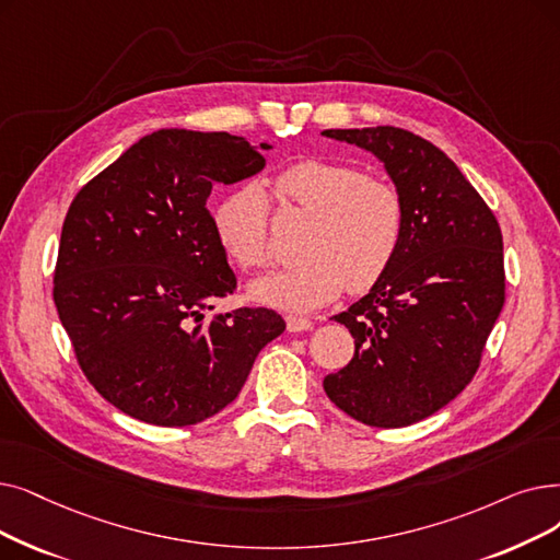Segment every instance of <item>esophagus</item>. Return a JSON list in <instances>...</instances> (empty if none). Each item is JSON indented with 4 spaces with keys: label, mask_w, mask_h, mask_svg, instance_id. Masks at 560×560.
Returning <instances> with one entry per match:
<instances>
[{
    "label": "esophagus",
    "mask_w": 560,
    "mask_h": 560,
    "mask_svg": "<svg viewBox=\"0 0 560 560\" xmlns=\"http://www.w3.org/2000/svg\"><path fill=\"white\" fill-rule=\"evenodd\" d=\"M285 327L288 331H308L313 327V323L308 318H302V315H285Z\"/></svg>",
    "instance_id": "34e87169"
}]
</instances>
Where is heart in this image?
Segmentation results:
<instances>
[{
  "label": "heart",
  "instance_id": "1",
  "mask_svg": "<svg viewBox=\"0 0 560 560\" xmlns=\"http://www.w3.org/2000/svg\"><path fill=\"white\" fill-rule=\"evenodd\" d=\"M279 199L313 217L304 262L254 283L258 302L288 311L323 306L343 293L361 295L394 265L407 224L400 189L340 160L306 158L275 176ZM214 233L242 272L270 265V203L260 185L247 183L217 206Z\"/></svg>",
  "mask_w": 560,
  "mask_h": 560
}]
</instances>
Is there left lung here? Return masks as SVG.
<instances>
[{
  "label": "left lung",
  "instance_id": "8db88e82",
  "mask_svg": "<svg viewBox=\"0 0 560 560\" xmlns=\"http://www.w3.org/2000/svg\"><path fill=\"white\" fill-rule=\"evenodd\" d=\"M323 135L375 153L407 208L394 265L369 295L334 315L350 329L354 357L323 386L348 417L405 428L465 392L480 366L505 302L501 229L428 139L394 126Z\"/></svg>",
  "mask_w": 560,
  "mask_h": 560
}]
</instances>
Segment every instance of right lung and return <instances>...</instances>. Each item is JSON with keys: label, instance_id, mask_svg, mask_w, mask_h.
Instances as JSON below:
<instances>
[{"label": "right lung", "instance_id": "obj_1", "mask_svg": "<svg viewBox=\"0 0 560 560\" xmlns=\"http://www.w3.org/2000/svg\"><path fill=\"white\" fill-rule=\"evenodd\" d=\"M262 166L242 137L158 130L72 199L52 298L82 373L124 415L162 428L214 417L283 334L265 306L206 320L237 285L206 201Z\"/></svg>", "mask_w": 560, "mask_h": 560}]
</instances>
